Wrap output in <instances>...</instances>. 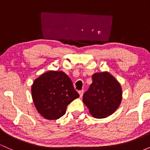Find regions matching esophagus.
<instances>
[{
  "label": "esophagus",
  "mask_w": 150,
  "mask_h": 150,
  "mask_svg": "<svg viewBox=\"0 0 150 150\" xmlns=\"http://www.w3.org/2000/svg\"><path fill=\"white\" fill-rule=\"evenodd\" d=\"M79 94H80V97L82 98V95H83V93H84V90H80L79 91Z\"/></svg>",
  "instance_id": "obj_1"
}]
</instances>
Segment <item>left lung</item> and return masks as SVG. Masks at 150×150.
<instances>
[{"mask_svg": "<svg viewBox=\"0 0 150 150\" xmlns=\"http://www.w3.org/2000/svg\"><path fill=\"white\" fill-rule=\"evenodd\" d=\"M92 83L83 95V103L96 118H104L116 111L122 100V88L108 72L93 74Z\"/></svg>", "mask_w": 150, "mask_h": 150, "instance_id": "obj_1", "label": "left lung"}]
</instances>
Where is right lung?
Instances as JSON below:
<instances>
[{"label":"right lung","mask_w":150,"mask_h":150,"mask_svg":"<svg viewBox=\"0 0 150 150\" xmlns=\"http://www.w3.org/2000/svg\"><path fill=\"white\" fill-rule=\"evenodd\" d=\"M32 96L37 111L47 120H57L68 105L79 97L70 77L63 71L49 70L35 79Z\"/></svg>","instance_id":"1"}]
</instances>
